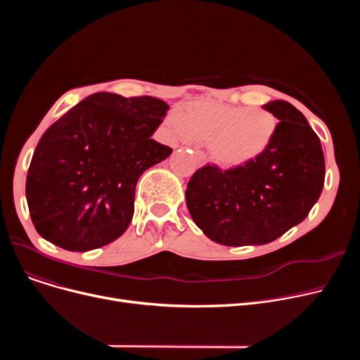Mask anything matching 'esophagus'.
I'll return each mask as SVG.
<instances>
[{"label":"esophagus","mask_w":360,"mask_h":360,"mask_svg":"<svg viewBox=\"0 0 360 360\" xmlns=\"http://www.w3.org/2000/svg\"><path fill=\"white\" fill-rule=\"evenodd\" d=\"M194 158H195V162H197V165H198L200 167H202V166L205 165V156L202 155V151L195 150V151H194Z\"/></svg>","instance_id":"obj_1"}]
</instances>
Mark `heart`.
Segmentation results:
<instances>
[{
	"mask_svg": "<svg viewBox=\"0 0 360 360\" xmlns=\"http://www.w3.org/2000/svg\"><path fill=\"white\" fill-rule=\"evenodd\" d=\"M165 124L174 141H205L212 160L229 169L255 162L266 153L280 121L266 108L197 101L170 110Z\"/></svg>",
	"mask_w": 360,
	"mask_h": 360,
	"instance_id": "1",
	"label": "heart"
}]
</instances>
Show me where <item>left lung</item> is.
I'll use <instances>...</instances> for the list:
<instances>
[{
  "mask_svg": "<svg viewBox=\"0 0 360 360\" xmlns=\"http://www.w3.org/2000/svg\"><path fill=\"white\" fill-rule=\"evenodd\" d=\"M278 118L271 147L240 167L207 165L188 182L185 198L207 238L226 245H264L304 220L324 186L326 160L304 113L286 101L264 105Z\"/></svg>",
  "mask_w": 360,
  "mask_h": 360,
  "instance_id": "8db88e82",
  "label": "left lung"
}]
</instances>
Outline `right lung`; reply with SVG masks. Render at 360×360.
Here are the masks:
<instances>
[{
  "label": "right lung",
  "mask_w": 360,
  "mask_h": 360,
  "mask_svg": "<svg viewBox=\"0 0 360 360\" xmlns=\"http://www.w3.org/2000/svg\"><path fill=\"white\" fill-rule=\"evenodd\" d=\"M169 105L101 91L70 109L33 153L26 198L34 229L67 251L118 239L134 214L139 178L172 148L151 139Z\"/></svg>",
  "instance_id": "right-lung-1"
}]
</instances>
